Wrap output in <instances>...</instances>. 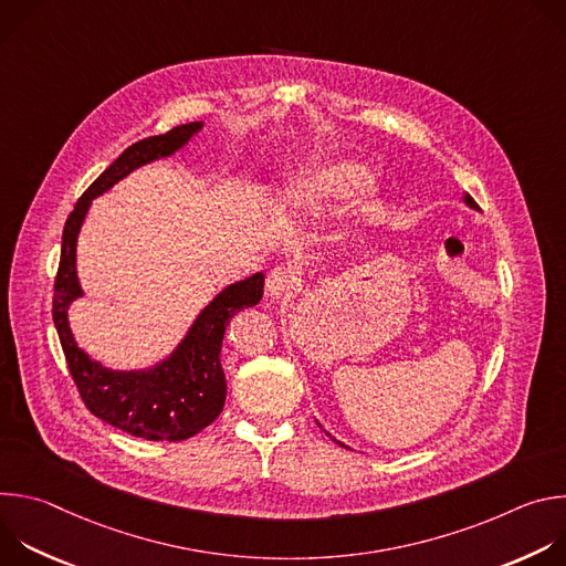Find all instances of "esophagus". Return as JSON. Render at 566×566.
<instances>
[{"label": "esophagus", "mask_w": 566, "mask_h": 566, "mask_svg": "<svg viewBox=\"0 0 566 566\" xmlns=\"http://www.w3.org/2000/svg\"><path fill=\"white\" fill-rule=\"evenodd\" d=\"M291 289H293V275L286 269H273L266 275V295L271 300H280L289 295Z\"/></svg>", "instance_id": "obj_1"}]
</instances>
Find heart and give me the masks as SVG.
Masks as SVG:
<instances>
[{"instance_id":"obj_1","label":"heart","mask_w":566,"mask_h":566,"mask_svg":"<svg viewBox=\"0 0 566 566\" xmlns=\"http://www.w3.org/2000/svg\"><path fill=\"white\" fill-rule=\"evenodd\" d=\"M369 179L367 168L356 158L347 156H325L313 160L282 186L269 195L271 208H293V206H322L360 190Z\"/></svg>"}]
</instances>
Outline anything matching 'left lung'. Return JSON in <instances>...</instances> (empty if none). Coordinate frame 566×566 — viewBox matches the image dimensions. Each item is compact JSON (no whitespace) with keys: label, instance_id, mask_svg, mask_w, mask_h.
I'll use <instances>...</instances> for the list:
<instances>
[{"label":"left lung","instance_id":"1","mask_svg":"<svg viewBox=\"0 0 566 566\" xmlns=\"http://www.w3.org/2000/svg\"><path fill=\"white\" fill-rule=\"evenodd\" d=\"M461 201H463V203H465V206H468V208H472V210H479V206H476V203H474V199H472V197H470V195H468V192H463V197H461ZM317 426H319V423H317ZM319 428H322V426H319ZM327 434H329V432H327ZM329 437H332V434H329ZM332 439H334V437H332ZM334 441H336V443H338V446H343V448H347V446H345V443H340V441H338V439H334Z\"/></svg>","mask_w":566,"mask_h":566}]
</instances>
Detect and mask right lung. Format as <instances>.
Listing matches in <instances>:
<instances>
[{
    "instance_id": "obj_1",
    "label": "right lung",
    "mask_w": 566,
    "mask_h": 566,
    "mask_svg": "<svg viewBox=\"0 0 566 566\" xmlns=\"http://www.w3.org/2000/svg\"><path fill=\"white\" fill-rule=\"evenodd\" d=\"M203 120L179 125L168 134L149 136L127 147L114 164L77 199L62 232L60 269L53 295V322L66 356L69 371L85 406L109 426L147 441H184L208 428L223 410L226 376L221 369V343L230 317L255 306L264 293V273H253L223 286L192 319L177 347L147 367L114 369L94 360L77 345L69 308L85 297L77 277V237L92 201L134 170L170 158L184 149Z\"/></svg>"
}]
</instances>
